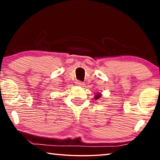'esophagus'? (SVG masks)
Segmentation results:
<instances>
[{
    "instance_id": "34e87169",
    "label": "esophagus",
    "mask_w": 160,
    "mask_h": 160,
    "mask_svg": "<svg viewBox=\"0 0 160 160\" xmlns=\"http://www.w3.org/2000/svg\"><path fill=\"white\" fill-rule=\"evenodd\" d=\"M75 84L77 85H78V86H81V87L84 86V83L82 82H80V81H76Z\"/></svg>"
}]
</instances>
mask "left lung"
I'll return each instance as SVG.
<instances>
[{"instance_id": "1", "label": "left lung", "mask_w": 160, "mask_h": 160, "mask_svg": "<svg viewBox=\"0 0 160 160\" xmlns=\"http://www.w3.org/2000/svg\"><path fill=\"white\" fill-rule=\"evenodd\" d=\"M102 93H96V95H95V96H94V98H95L96 100H98V99H99L100 98H102Z\"/></svg>"}]
</instances>
